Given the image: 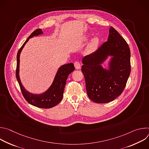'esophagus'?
Wrapping results in <instances>:
<instances>
[{
    "label": "esophagus",
    "mask_w": 149,
    "mask_h": 149,
    "mask_svg": "<svg viewBox=\"0 0 149 149\" xmlns=\"http://www.w3.org/2000/svg\"><path fill=\"white\" fill-rule=\"evenodd\" d=\"M74 66L77 70H79L81 68V62L79 61H75L74 62Z\"/></svg>",
    "instance_id": "esophagus-1"
}]
</instances>
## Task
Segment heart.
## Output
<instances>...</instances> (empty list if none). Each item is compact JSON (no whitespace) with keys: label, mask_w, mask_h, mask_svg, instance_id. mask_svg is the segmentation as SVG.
Here are the masks:
<instances>
[{"label":"heart","mask_w":149,"mask_h":149,"mask_svg":"<svg viewBox=\"0 0 149 149\" xmlns=\"http://www.w3.org/2000/svg\"><path fill=\"white\" fill-rule=\"evenodd\" d=\"M98 41H99L98 38L97 37H95L92 39V40L91 41L90 44L88 46V49L89 51H93V50H94L96 48V47H97L98 44Z\"/></svg>","instance_id":"obj_1"}]
</instances>
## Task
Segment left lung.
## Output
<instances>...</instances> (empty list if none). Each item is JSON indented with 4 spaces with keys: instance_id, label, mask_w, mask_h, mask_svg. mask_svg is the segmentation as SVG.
Here are the masks:
<instances>
[{
    "instance_id": "1",
    "label": "left lung",
    "mask_w": 149,
    "mask_h": 149,
    "mask_svg": "<svg viewBox=\"0 0 149 149\" xmlns=\"http://www.w3.org/2000/svg\"><path fill=\"white\" fill-rule=\"evenodd\" d=\"M107 41L94 53L82 59L87 95L96 103H107L121 94L131 71L130 50L125 39L112 26ZM109 55L113 56L110 70H104L100 63Z\"/></svg>"
}]
</instances>
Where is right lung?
<instances>
[{"instance_id": "add662e5", "label": "right lung", "mask_w": 149, "mask_h": 149, "mask_svg": "<svg viewBox=\"0 0 149 149\" xmlns=\"http://www.w3.org/2000/svg\"><path fill=\"white\" fill-rule=\"evenodd\" d=\"M42 33L40 29H37L33 31L24 44L19 49L17 54V65L16 70V77L19 84L20 88L22 91V95L25 99L32 105L41 109H50L56 105L62 99L63 90L66 84V81L70 73L74 71L75 68L72 63H67L61 67L55 77L54 82L50 88L44 93L40 95H35L28 92L23 87L20 82L19 71V56L20 52L26 42L31 38L34 36H37Z\"/></svg>"}]
</instances>
